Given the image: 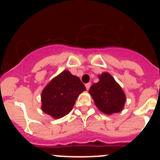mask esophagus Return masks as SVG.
Wrapping results in <instances>:
<instances>
[{
	"label": "esophagus",
	"instance_id": "esophagus-1",
	"mask_svg": "<svg viewBox=\"0 0 160 160\" xmlns=\"http://www.w3.org/2000/svg\"><path fill=\"white\" fill-rule=\"evenodd\" d=\"M90 86H91V83L90 82L87 83V84H86V88H87V90H89V89H90Z\"/></svg>",
	"mask_w": 160,
	"mask_h": 160
}]
</instances>
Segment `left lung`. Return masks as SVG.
Returning <instances> with one entry per match:
<instances>
[{
	"mask_svg": "<svg viewBox=\"0 0 160 160\" xmlns=\"http://www.w3.org/2000/svg\"><path fill=\"white\" fill-rule=\"evenodd\" d=\"M96 107L107 114L118 113L123 108L126 96L119 85L108 73L99 75V82L89 90Z\"/></svg>",
	"mask_w": 160,
	"mask_h": 160,
	"instance_id": "8db88e82",
	"label": "left lung"
}]
</instances>
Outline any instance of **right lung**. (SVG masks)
<instances>
[{
	"mask_svg": "<svg viewBox=\"0 0 160 160\" xmlns=\"http://www.w3.org/2000/svg\"><path fill=\"white\" fill-rule=\"evenodd\" d=\"M85 90L79 78L64 70L42 91V111L54 118H62L71 111L77 98Z\"/></svg>",
	"mask_w": 160,
	"mask_h": 160,
	"instance_id": "add662e5",
	"label": "right lung"
}]
</instances>
